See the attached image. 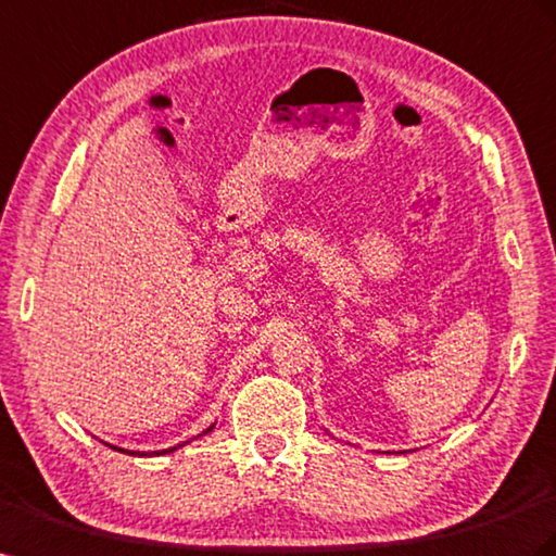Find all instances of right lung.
<instances>
[{
  "mask_svg": "<svg viewBox=\"0 0 556 556\" xmlns=\"http://www.w3.org/2000/svg\"><path fill=\"white\" fill-rule=\"evenodd\" d=\"M210 430H213V426H210L205 432H210ZM114 448H116V446H114ZM175 448H177V446H173V448H166V452H161V454H170V452H175ZM118 452H124V448H118ZM154 454H156V452H154ZM132 456H147V454H140V452H138V454H132Z\"/></svg>",
  "mask_w": 556,
  "mask_h": 556,
  "instance_id": "add662e5",
  "label": "right lung"
}]
</instances>
